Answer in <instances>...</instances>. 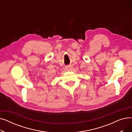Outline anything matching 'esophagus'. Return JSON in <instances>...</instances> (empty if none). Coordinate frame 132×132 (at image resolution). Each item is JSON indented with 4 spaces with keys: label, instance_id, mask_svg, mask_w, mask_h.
<instances>
[{
    "label": "esophagus",
    "instance_id": "1",
    "mask_svg": "<svg viewBox=\"0 0 132 132\" xmlns=\"http://www.w3.org/2000/svg\"><path fill=\"white\" fill-rule=\"evenodd\" d=\"M65 68H66V70L67 71H71V70H72V66H71V65L66 66V67H65Z\"/></svg>",
    "mask_w": 132,
    "mask_h": 132
}]
</instances>
